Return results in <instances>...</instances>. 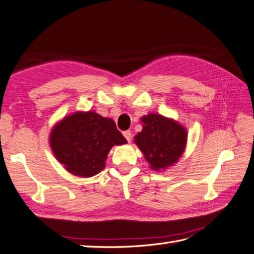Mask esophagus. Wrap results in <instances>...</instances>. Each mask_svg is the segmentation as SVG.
<instances>
[{
  "instance_id": "obj_1",
  "label": "esophagus",
  "mask_w": 254,
  "mask_h": 254,
  "mask_svg": "<svg viewBox=\"0 0 254 254\" xmlns=\"http://www.w3.org/2000/svg\"><path fill=\"white\" fill-rule=\"evenodd\" d=\"M123 134H124V137H125L126 139H127V141L128 142H130V140H131V131L130 130H126V131H124L123 132Z\"/></svg>"
}]
</instances>
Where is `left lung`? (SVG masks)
Returning a JSON list of instances; mask_svg holds the SVG:
<instances>
[{
    "label": "left lung",
    "instance_id": "left-lung-1",
    "mask_svg": "<svg viewBox=\"0 0 254 254\" xmlns=\"http://www.w3.org/2000/svg\"><path fill=\"white\" fill-rule=\"evenodd\" d=\"M141 122L142 130L133 140L150 168L161 171L177 163L186 147V129L174 120L159 114H148L141 117Z\"/></svg>",
    "mask_w": 254,
    "mask_h": 254
}]
</instances>
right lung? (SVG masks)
<instances>
[{"instance_id": "add662e5", "label": "right lung", "mask_w": 254, "mask_h": 254, "mask_svg": "<svg viewBox=\"0 0 254 254\" xmlns=\"http://www.w3.org/2000/svg\"><path fill=\"white\" fill-rule=\"evenodd\" d=\"M49 143L56 159L68 172L90 178L105 168L112 147L127 140L113 120L89 111L71 114L57 123Z\"/></svg>"}]
</instances>
